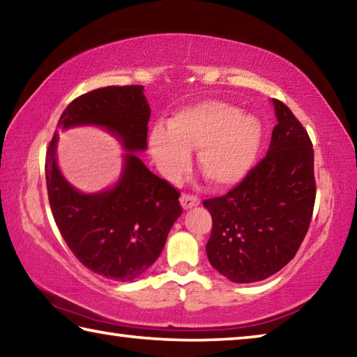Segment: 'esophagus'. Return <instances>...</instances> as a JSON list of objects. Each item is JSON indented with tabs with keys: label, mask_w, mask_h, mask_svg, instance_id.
<instances>
[{
	"label": "esophagus",
	"mask_w": 357,
	"mask_h": 357,
	"mask_svg": "<svg viewBox=\"0 0 357 357\" xmlns=\"http://www.w3.org/2000/svg\"><path fill=\"white\" fill-rule=\"evenodd\" d=\"M181 202V206H183L184 209H190L193 206H198L200 204V198H198L197 195H190V193H183L179 198Z\"/></svg>",
	"instance_id": "1"
}]
</instances>
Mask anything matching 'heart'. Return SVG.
<instances>
[{"mask_svg": "<svg viewBox=\"0 0 357 357\" xmlns=\"http://www.w3.org/2000/svg\"><path fill=\"white\" fill-rule=\"evenodd\" d=\"M263 138L261 123L220 100L185 107L149 134V151L159 172L176 181L197 151V167L214 187L239 183L255 162Z\"/></svg>", "mask_w": 357, "mask_h": 357, "instance_id": "heart-1", "label": "heart"}]
</instances>
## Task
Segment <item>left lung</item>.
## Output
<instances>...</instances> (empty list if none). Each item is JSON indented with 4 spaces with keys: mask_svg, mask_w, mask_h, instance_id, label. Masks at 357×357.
Instances as JSON below:
<instances>
[{
    "mask_svg": "<svg viewBox=\"0 0 357 357\" xmlns=\"http://www.w3.org/2000/svg\"><path fill=\"white\" fill-rule=\"evenodd\" d=\"M268 154L222 197L203 202L213 217L209 263L236 283L268 279L294 258L310 227L317 184L310 137L274 99Z\"/></svg>",
    "mask_w": 357,
    "mask_h": 357,
    "instance_id": "left-lung-1",
    "label": "left lung"
}]
</instances>
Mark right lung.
I'll return each instance as SVG.
<instances>
[{
    "label": "right lung",
    "instance_id": "1",
    "mask_svg": "<svg viewBox=\"0 0 357 357\" xmlns=\"http://www.w3.org/2000/svg\"><path fill=\"white\" fill-rule=\"evenodd\" d=\"M151 108L142 84L107 86L78 96L63 112L58 129L105 128L128 149L113 189L82 193L56 164L55 132L45 155V181L53 219L84 268L107 279L129 282L159 258L174 220L183 213L179 190L151 173L135 153L148 148Z\"/></svg>",
    "mask_w": 357,
    "mask_h": 357
}]
</instances>
